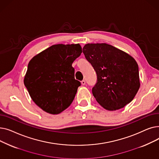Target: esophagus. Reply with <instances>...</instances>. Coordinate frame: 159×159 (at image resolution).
Segmentation results:
<instances>
[{
	"label": "esophagus",
	"instance_id": "esophagus-1",
	"mask_svg": "<svg viewBox=\"0 0 159 159\" xmlns=\"http://www.w3.org/2000/svg\"><path fill=\"white\" fill-rule=\"evenodd\" d=\"M81 84H82V85H83V86L85 85V84H86V81H85L84 80H82V81H81Z\"/></svg>",
	"mask_w": 159,
	"mask_h": 159
}]
</instances>
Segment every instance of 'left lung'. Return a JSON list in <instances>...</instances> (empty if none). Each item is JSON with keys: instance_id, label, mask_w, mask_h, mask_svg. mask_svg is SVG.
I'll return each mask as SVG.
<instances>
[{"instance_id": "obj_1", "label": "left lung", "mask_w": 159, "mask_h": 159, "mask_svg": "<svg viewBox=\"0 0 159 159\" xmlns=\"http://www.w3.org/2000/svg\"><path fill=\"white\" fill-rule=\"evenodd\" d=\"M82 52L97 73L92 93L98 104L114 111L131 102L140 88L139 66L134 58L106 43L87 44Z\"/></svg>"}]
</instances>
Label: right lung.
Listing matches in <instances>:
<instances>
[{
	"instance_id": "right-lung-1",
	"label": "right lung",
	"mask_w": 159,
	"mask_h": 159,
	"mask_svg": "<svg viewBox=\"0 0 159 159\" xmlns=\"http://www.w3.org/2000/svg\"><path fill=\"white\" fill-rule=\"evenodd\" d=\"M82 53L77 44H56L30 61L24 85L34 102L43 111L58 114L72 103L81 85L75 79L73 61Z\"/></svg>"
}]
</instances>
